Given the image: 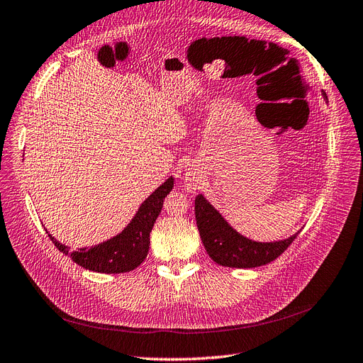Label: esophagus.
<instances>
[{"label": "esophagus", "mask_w": 363, "mask_h": 363, "mask_svg": "<svg viewBox=\"0 0 363 363\" xmlns=\"http://www.w3.org/2000/svg\"><path fill=\"white\" fill-rule=\"evenodd\" d=\"M186 186H187V189H189L190 191L196 190V187H198V180H196V177L189 174V176L186 177Z\"/></svg>", "instance_id": "34e87169"}]
</instances>
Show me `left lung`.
<instances>
[{
  "label": "left lung",
  "instance_id": "obj_1",
  "mask_svg": "<svg viewBox=\"0 0 363 363\" xmlns=\"http://www.w3.org/2000/svg\"><path fill=\"white\" fill-rule=\"evenodd\" d=\"M327 100L325 93H323ZM196 224L209 257L225 267H259L281 256L292 244L299 231L292 237L273 242H259L238 234L205 198L194 199Z\"/></svg>",
  "mask_w": 363,
  "mask_h": 363
}]
</instances>
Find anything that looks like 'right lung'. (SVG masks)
<instances>
[{"label":"right lung","mask_w":363,"mask_h":363,"mask_svg":"<svg viewBox=\"0 0 363 363\" xmlns=\"http://www.w3.org/2000/svg\"><path fill=\"white\" fill-rule=\"evenodd\" d=\"M174 179H167L139 206L128 227L116 237L93 247L78 248L71 252L69 247L55 240L48 231L50 241L60 252L71 257L78 266L97 273H125L141 264L150 250V233L158 218L164 198L173 190Z\"/></svg>","instance_id":"obj_1"}]
</instances>
